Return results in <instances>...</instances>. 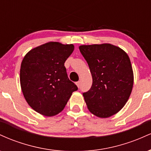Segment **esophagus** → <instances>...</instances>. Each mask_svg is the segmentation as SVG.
<instances>
[{"mask_svg": "<svg viewBox=\"0 0 151 151\" xmlns=\"http://www.w3.org/2000/svg\"><path fill=\"white\" fill-rule=\"evenodd\" d=\"M76 84H77L78 88H79V86H80V81H77V82H76Z\"/></svg>", "mask_w": 151, "mask_h": 151, "instance_id": "obj_1", "label": "esophagus"}]
</instances>
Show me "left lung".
Segmentation results:
<instances>
[{
    "instance_id": "8db88e82",
    "label": "left lung",
    "mask_w": 151,
    "mask_h": 151,
    "mask_svg": "<svg viewBox=\"0 0 151 151\" xmlns=\"http://www.w3.org/2000/svg\"><path fill=\"white\" fill-rule=\"evenodd\" d=\"M92 76V85L83 93L88 109L100 118H108L121 110L129 99L133 85L129 57L111 44L79 46Z\"/></svg>"
}]
</instances>
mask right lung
<instances>
[{
  "instance_id": "add662e5",
  "label": "right lung",
  "mask_w": 151,
  "mask_h": 151,
  "mask_svg": "<svg viewBox=\"0 0 151 151\" xmlns=\"http://www.w3.org/2000/svg\"><path fill=\"white\" fill-rule=\"evenodd\" d=\"M73 45L50 42L28 52L22 60L20 80L24 97L30 107L47 116L63 110L77 85L69 79L65 62Z\"/></svg>"
}]
</instances>
